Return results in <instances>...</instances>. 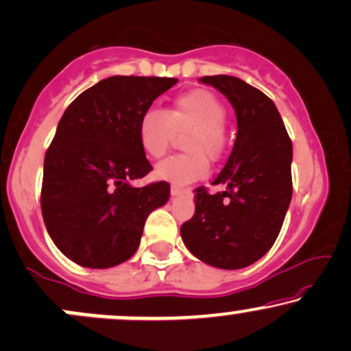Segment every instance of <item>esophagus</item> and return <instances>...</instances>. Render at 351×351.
I'll list each match as a JSON object with an SVG mask.
<instances>
[{"label":"esophagus","instance_id":"34e87169","mask_svg":"<svg viewBox=\"0 0 351 351\" xmlns=\"http://www.w3.org/2000/svg\"><path fill=\"white\" fill-rule=\"evenodd\" d=\"M184 191H185V189L180 187V185H171V195H172V197L180 195V193H182Z\"/></svg>","mask_w":351,"mask_h":351}]
</instances>
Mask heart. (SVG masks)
<instances>
[{
    "label": "heart",
    "mask_w": 351,
    "mask_h": 351,
    "mask_svg": "<svg viewBox=\"0 0 351 351\" xmlns=\"http://www.w3.org/2000/svg\"><path fill=\"white\" fill-rule=\"evenodd\" d=\"M226 110L212 92L191 90L172 100L166 113L149 110L143 114L138 138L149 158L159 159L171 146L172 134L189 131L184 139L185 154H176L156 166L154 174L162 180L191 184L208 174L210 159H218L225 151L223 123Z\"/></svg>",
    "instance_id": "obj_1"
}]
</instances>
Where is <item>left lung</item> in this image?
Masks as SVG:
<instances>
[{
  "instance_id": "1",
  "label": "left lung",
  "mask_w": 351,
  "mask_h": 351,
  "mask_svg": "<svg viewBox=\"0 0 351 351\" xmlns=\"http://www.w3.org/2000/svg\"><path fill=\"white\" fill-rule=\"evenodd\" d=\"M232 103L238 133L213 185L195 189V213L180 226L193 256L221 269H241L274 245L292 197V141L281 114L261 90L230 75L202 77Z\"/></svg>"
}]
</instances>
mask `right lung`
<instances>
[{"instance_id":"1","label":"right lung","mask_w":351,"mask_h":351,"mask_svg":"<svg viewBox=\"0 0 351 351\" xmlns=\"http://www.w3.org/2000/svg\"><path fill=\"white\" fill-rule=\"evenodd\" d=\"M177 78L114 75L69 105L45 152L40 210L62 253L93 269L117 266L138 250L144 221L169 200L164 180L133 187L152 171L138 126Z\"/></svg>"}]
</instances>
